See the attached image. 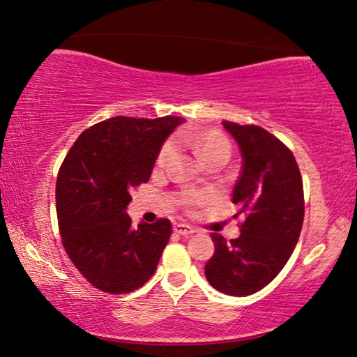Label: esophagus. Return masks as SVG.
<instances>
[{
    "label": "esophagus",
    "mask_w": 357,
    "mask_h": 357,
    "mask_svg": "<svg viewBox=\"0 0 357 357\" xmlns=\"http://www.w3.org/2000/svg\"><path fill=\"white\" fill-rule=\"evenodd\" d=\"M173 231H174V234H178V236H183V237H188V236H190V234H194L192 227H190L189 225H183V222L174 225Z\"/></svg>",
    "instance_id": "34e87169"
}]
</instances>
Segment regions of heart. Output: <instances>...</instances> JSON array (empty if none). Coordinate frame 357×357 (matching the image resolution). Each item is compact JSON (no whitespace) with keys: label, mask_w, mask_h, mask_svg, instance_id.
Here are the masks:
<instances>
[{"label":"heart","mask_w":357,"mask_h":357,"mask_svg":"<svg viewBox=\"0 0 357 357\" xmlns=\"http://www.w3.org/2000/svg\"><path fill=\"white\" fill-rule=\"evenodd\" d=\"M178 139L192 146L197 151V153L200 155L202 160H206V158L215 157V155L229 157V142H227L225 136L218 135V132H204V135H199V132L184 130L178 135ZM174 149H176V142L173 139L165 142L160 153H158L157 157L158 167H163V165L168 162V158L172 157ZM204 199L205 197L202 194H190L188 197V202H190V204H199V202H202Z\"/></svg>","instance_id":"obj_1"}]
</instances>
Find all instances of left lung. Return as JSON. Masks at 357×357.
I'll return each mask as SVG.
<instances>
[{
	"label": "left lung",
	"instance_id": "1",
	"mask_svg": "<svg viewBox=\"0 0 357 357\" xmlns=\"http://www.w3.org/2000/svg\"><path fill=\"white\" fill-rule=\"evenodd\" d=\"M222 126L241 151L232 204L245 221L229 242L211 234L215 253L205 278L221 294L247 296L264 289L294 253L305 218L303 181L294 153L271 132L232 121Z\"/></svg>",
	"mask_w": 357,
	"mask_h": 357
}]
</instances>
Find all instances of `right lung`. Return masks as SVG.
<instances>
[{
    "mask_svg": "<svg viewBox=\"0 0 357 357\" xmlns=\"http://www.w3.org/2000/svg\"><path fill=\"white\" fill-rule=\"evenodd\" d=\"M181 116H114L79 135L57 174L56 208L63 248L89 284L130 294L155 273L172 222L131 226V190L147 183Z\"/></svg>",
    "mask_w": 357,
    "mask_h": 357,
    "instance_id": "add662e5",
    "label": "right lung"
}]
</instances>
